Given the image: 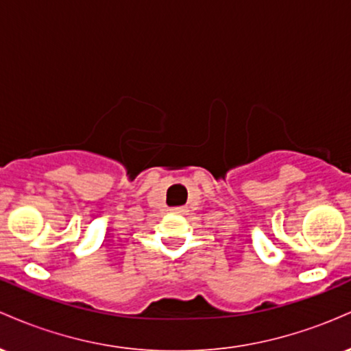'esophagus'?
<instances>
[{
  "instance_id": "obj_1",
  "label": "esophagus",
  "mask_w": 351,
  "mask_h": 351,
  "mask_svg": "<svg viewBox=\"0 0 351 351\" xmlns=\"http://www.w3.org/2000/svg\"><path fill=\"white\" fill-rule=\"evenodd\" d=\"M171 211L178 213V215H183V213H186V209H184V208H173Z\"/></svg>"
}]
</instances>
